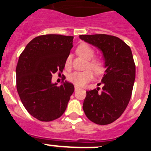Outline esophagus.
I'll return each mask as SVG.
<instances>
[{"label":"esophagus","mask_w":151,"mask_h":151,"mask_svg":"<svg viewBox=\"0 0 151 151\" xmlns=\"http://www.w3.org/2000/svg\"><path fill=\"white\" fill-rule=\"evenodd\" d=\"M79 89H80V88H78V86H75V91H76L78 90H79Z\"/></svg>","instance_id":"34e87169"}]
</instances>
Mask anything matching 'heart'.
Here are the masks:
<instances>
[{"instance_id":"b5f03b06","label":"heart","mask_w":151,"mask_h":151,"mask_svg":"<svg viewBox=\"0 0 151 151\" xmlns=\"http://www.w3.org/2000/svg\"><path fill=\"white\" fill-rule=\"evenodd\" d=\"M78 55L82 56L84 58L87 60H90L88 63L87 69H91L95 73H100L103 70V63L102 61L98 59H90L94 57V50L87 44H81L78 45L76 50ZM71 63V57L68 56L65 61V65L66 67H69ZM94 77L93 72L91 69H87L82 72H74L70 74L68 77V79L74 85L77 86H83L84 85L91 81Z\"/></svg>"}]
</instances>
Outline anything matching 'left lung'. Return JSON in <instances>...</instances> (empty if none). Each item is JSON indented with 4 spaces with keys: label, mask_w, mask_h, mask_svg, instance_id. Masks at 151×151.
Listing matches in <instances>:
<instances>
[{
    "label": "left lung",
    "mask_w": 151,
    "mask_h": 151,
    "mask_svg": "<svg viewBox=\"0 0 151 151\" xmlns=\"http://www.w3.org/2000/svg\"><path fill=\"white\" fill-rule=\"evenodd\" d=\"M82 41L103 54L106 68L99 88L86 91L83 110L91 122L107 125L116 120L130 101L135 79V65L131 48L120 38L104 34L82 35ZM101 84V83H100Z\"/></svg>",
    "instance_id": "obj_1"
}]
</instances>
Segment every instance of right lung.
Masks as SVG:
<instances>
[{
	"instance_id": "right-lung-1",
	"label": "right lung",
	"mask_w": 151,
	"mask_h": 151,
	"mask_svg": "<svg viewBox=\"0 0 151 151\" xmlns=\"http://www.w3.org/2000/svg\"><path fill=\"white\" fill-rule=\"evenodd\" d=\"M73 36L45 35L26 45L16 69L17 88L29 114L42 122H50L63 114L74 85L52 83V75L62 73L73 45Z\"/></svg>"
}]
</instances>
